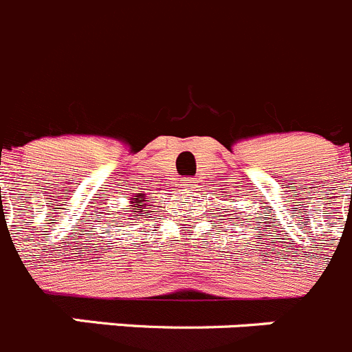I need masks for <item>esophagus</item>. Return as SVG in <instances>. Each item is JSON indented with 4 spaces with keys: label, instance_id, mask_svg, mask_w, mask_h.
Returning a JSON list of instances; mask_svg holds the SVG:
<instances>
[{
    "label": "esophagus",
    "instance_id": "34e87169",
    "mask_svg": "<svg viewBox=\"0 0 352 352\" xmlns=\"http://www.w3.org/2000/svg\"><path fill=\"white\" fill-rule=\"evenodd\" d=\"M195 183H197V182H195V179H193V178H186V179H183V190H193V188H195V186H197V185H195Z\"/></svg>",
    "mask_w": 352,
    "mask_h": 352
}]
</instances>
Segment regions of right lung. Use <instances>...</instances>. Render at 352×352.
Segmentation results:
<instances>
[{
    "label": "right lung",
    "mask_w": 352,
    "mask_h": 352,
    "mask_svg": "<svg viewBox=\"0 0 352 352\" xmlns=\"http://www.w3.org/2000/svg\"><path fill=\"white\" fill-rule=\"evenodd\" d=\"M150 206L151 201L148 199L146 193H134L131 199H129V208L127 211L122 212L120 216L117 218V221L120 219H125V224L115 225V227H122V228H127L125 225H132V223H141L144 218H148V212H150ZM118 230V228H117Z\"/></svg>",
    "instance_id": "obj_1"
}]
</instances>
